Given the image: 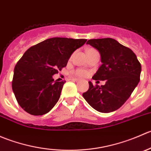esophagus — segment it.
I'll return each mask as SVG.
<instances>
[{"label": "esophagus", "mask_w": 151, "mask_h": 151, "mask_svg": "<svg viewBox=\"0 0 151 151\" xmlns=\"http://www.w3.org/2000/svg\"><path fill=\"white\" fill-rule=\"evenodd\" d=\"M71 80H72V81H76V82H77V81H79V79H77V78H71Z\"/></svg>", "instance_id": "obj_1"}]
</instances>
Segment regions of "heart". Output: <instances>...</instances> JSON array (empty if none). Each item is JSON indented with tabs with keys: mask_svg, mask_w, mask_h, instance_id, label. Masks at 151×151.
Here are the masks:
<instances>
[{
	"mask_svg": "<svg viewBox=\"0 0 151 151\" xmlns=\"http://www.w3.org/2000/svg\"><path fill=\"white\" fill-rule=\"evenodd\" d=\"M71 74L78 77H85L88 75V72L83 68H77V69L71 71Z\"/></svg>",
	"mask_w": 151,
	"mask_h": 151,
	"instance_id": "b5f03b06",
	"label": "heart"
}]
</instances>
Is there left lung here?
<instances>
[{
    "mask_svg": "<svg viewBox=\"0 0 151 151\" xmlns=\"http://www.w3.org/2000/svg\"><path fill=\"white\" fill-rule=\"evenodd\" d=\"M87 44L99 51L102 63L92 78L106 80V83L99 86L89 82V89L83 93V97L100 112L117 110L130 97L139 82L140 63L131 49L115 39H90Z\"/></svg>",
    "mask_w": 151,
    "mask_h": 151,
    "instance_id": "1",
    "label": "left lung"
}]
</instances>
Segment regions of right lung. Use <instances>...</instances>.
Segmentation results:
<instances>
[{
    "mask_svg": "<svg viewBox=\"0 0 151 151\" xmlns=\"http://www.w3.org/2000/svg\"><path fill=\"white\" fill-rule=\"evenodd\" d=\"M86 41L51 38L25 51L14 67L12 84L15 98L25 112L42 115L52 109L66 83L54 82L52 75L66 66L71 54Z\"/></svg>",
    "mask_w": 151,
    "mask_h": 151,
    "instance_id": "right-lung-1",
    "label": "right lung"
}]
</instances>
